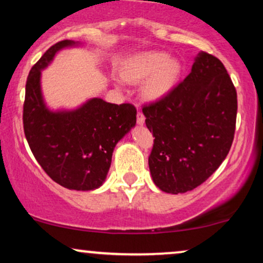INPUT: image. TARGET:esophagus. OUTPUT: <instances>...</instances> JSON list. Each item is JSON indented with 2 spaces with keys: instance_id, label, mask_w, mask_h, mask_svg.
<instances>
[{
  "instance_id": "esophagus-1",
  "label": "esophagus",
  "mask_w": 263,
  "mask_h": 263,
  "mask_svg": "<svg viewBox=\"0 0 263 263\" xmlns=\"http://www.w3.org/2000/svg\"><path fill=\"white\" fill-rule=\"evenodd\" d=\"M144 120H146V119H144V115L142 114L141 111H138V112H137V123H138V125L143 126Z\"/></svg>"
}]
</instances>
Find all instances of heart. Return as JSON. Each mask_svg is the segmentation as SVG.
I'll list each match as a JSON object with an SVG mask.
<instances>
[{
    "instance_id": "b5f03b06",
    "label": "heart",
    "mask_w": 263,
    "mask_h": 263,
    "mask_svg": "<svg viewBox=\"0 0 263 263\" xmlns=\"http://www.w3.org/2000/svg\"><path fill=\"white\" fill-rule=\"evenodd\" d=\"M126 81H143L141 93L146 100L158 101L177 85L182 74V64L176 58H168L159 52H144L129 58L122 69ZM120 85V84H117Z\"/></svg>"
}]
</instances>
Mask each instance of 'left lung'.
<instances>
[{
	"label": "left lung",
	"instance_id": "left-lung-1",
	"mask_svg": "<svg viewBox=\"0 0 263 263\" xmlns=\"http://www.w3.org/2000/svg\"><path fill=\"white\" fill-rule=\"evenodd\" d=\"M142 112L155 137L148 158L153 183L171 194L186 193L218 170L230 151L236 90L224 64L200 52L188 77Z\"/></svg>",
	"mask_w": 263,
	"mask_h": 263
}]
</instances>
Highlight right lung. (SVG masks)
I'll list each match as a JSON object with an SVG mask.
<instances>
[{"label":"right lung","instance_id":"right-lung-1","mask_svg":"<svg viewBox=\"0 0 263 263\" xmlns=\"http://www.w3.org/2000/svg\"><path fill=\"white\" fill-rule=\"evenodd\" d=\"M62 41L43 54L26 84L23 127L33 156L55 183L70 190L98 189L106 180L116 144L136 125V107L87 99L75 108H50L42 91V71L65 48Z\"/></svg>","mask_w":263,"mask_h":263}]
</instances>
